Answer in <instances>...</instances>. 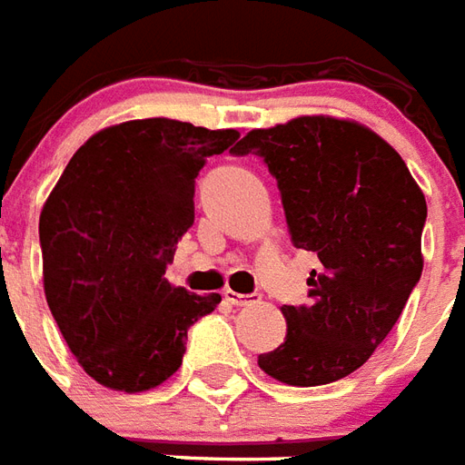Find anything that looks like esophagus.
I'll return each instance as SVG.
<instances>
[{"instance_id": "1", "label": "esophagus", "mask_w": 465, "mask_h": 465, "mask_svg": "<svg viewBox=\"0 0 465 465\" xmlns=\"http://www.w3.org/2000/svg\"><path fill=\"white\" fill-rule=\"evenodd\" d=\"M223 298L236 305V308H246V305H253V302H259V295H243V293H233V291H223Z\"/></svg>"}]
</instances>
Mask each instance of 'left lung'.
Returning <instances> with one entry per match:
<instances>
[{
	"label": "left lung",
	"instance_id": "8db88e82",
	"mask_svg": "<svg viewBox=\"0 0 465 465\" xmlns=\"http://www.w3.org/2000/svg\"><path fill=\"white\" fill-rule=\"evenodd\" d=\"M236 154L276 177L298 249L318 253L311 305H283L288 332L259 355L268 377L318 387L360 370L421 278L426 199L394 147L362 123L301 115L251 130Z\"/></svg>",
	"mask_w": 465,
	"mask_h": 465
}]
</instances>
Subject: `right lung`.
Segmentation results:
<instances>
[{"label":"right lung","mask_w":465,"mask_h":465,"mask_svg":"<svg viewBox=\"0 0 465 465\" xmlns=\"http://www.w3.org/2000/svg\"><path fill=\"white\" fill-rule=\"evenodd\" d=\"M239 130L170 118L108 125L75 150L41 209L44 293L85 374L147 391L180 370L189 325L222 295L164 278L194 223V180Z\"/></svg>","instance_id":"1"}]
</instances>
